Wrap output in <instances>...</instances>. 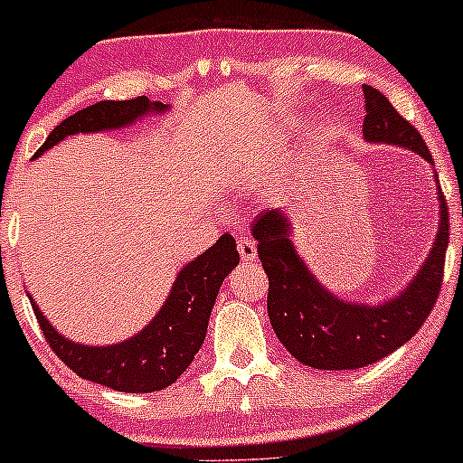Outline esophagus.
<instances>
[{"label":"esophagus","instance_id":"1","mask_svg":"<svg viewBox=\"0 0 463 463\" xmlns=\"http://www.w3.org/2000/svg\"><path fill=\"white\" fill-rule=\"evenodd\" d=\"M237 250H240V258L244 264H250V261H255V258H258V246L249 237H240L237 240Z\"/></svg>","mask_w":463,"mask_h":463}]
</instances>
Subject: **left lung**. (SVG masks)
<instances>
[{"mask_svg": "<svg viewBox=\"0 0 463 463\" xmlns=\"http://www.w3.org/2000/svg\"><path fill=\"white\" fill-rule=\"evenodd\" d=\"M367 143H392L412 149L432 163L430 149L412 123L374 87L363 85ZM258 255L269 275L270 326L293 358L314 370H358L381 361L408 343L434 309L443 282L448 203L439 188V232L430 255L408 287L383 305L347 302L314 278L291 241V223L282 210H264L253 222Z\"/></svg>", "mask_w": 463, "mask_h": 463, "instance_id": "8db88e82", "label": "left lung"}]
</instances>
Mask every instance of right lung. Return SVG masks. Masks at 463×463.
<instances>
[{
  "mask_svg": "<svg viewBox=\"0 0 463 463\" xmlns=\"http://www.w3.org/2000/svg\"><path fill=\"white\" fill-rule=\"evenodd\" d=\"M165 109L167 105L152 102L145 96L132 100H100L62 120L37 149L35 156L71 134L128 128L141 120L145 114H161ZM237 264L240 253L235 240L223 232L217 244L179 270L165 305L145 329L123 343L105 347H91L64 338L60 331H55V326H51L33 298L31 305L46 343L78 376L128 394L158 392L172 385L194 361V354L203 345L222 282Z\"/></svg>",
  "mask_w": 463,
  "mask_h": 463,
  "instance_id": "1",
  "label": "right lung"
}]
</instances>
